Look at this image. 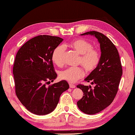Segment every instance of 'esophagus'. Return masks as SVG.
<instances>
[{"mask_svg":"<svg viewBox=\"0 0 135 135\" xmlns=\"http://www.w3.org/2000/svg\"><path fill=\"white\" fill-rule=\"evenodd\" d=\"M69 87H70V88L73 89V88H75V87H76V85L74 84H69Z\"/></svg>","mask_w":135,"mask_h":135,"instance_id":"esophagus-1","label":"esophagus"}]
</instances>
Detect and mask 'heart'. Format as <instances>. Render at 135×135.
Here are the masks:
<instances>
[{
    "label": "heart",
    "mask_w": 135,
    "mask_h": 135,
    "mask_svg": "<svg viewBox=\"0 0 135 135\" xmlns=\"http://www.w3.org/2000/svg\"><path fill=\"white\" fill-rule=\"evenodd\" d=\"M70 46L80 55L79 63L81 64L87 72L93 71L99 65L100 55L97 50L93 48L90 42L84 39H78L71 42ZM66 48L64 45L57 46L52 53V60L57 66L63 64ZM84 76V71L80 67H70L59 73V77L69 83H75Z\"/></svg>",
    "instance_id": "b5f03b06"
}]
</instances>
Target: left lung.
<instances>
[{
    "label": "left lung",
    "instance_id": "obj_1",
    "mask_svg": "<svg viewBox=\"0 0 135 135\" xmlns=\"http://www.w3.org/2000/svg\"><path fill=\"white\" fill-rule=\"evenodd\" d=\"M88 35L98 40L101 51L100 59L96 69L84 79L95 85L94 88H91V85H77L84 93L77 105L83 112L94 115L104 110L113 102L122 76V68L118 50L112 42L104 34L95 31L80 35Z\"/></svg>",
    "mask_w": 135,
    "mask_h": 135
}]
</instances>
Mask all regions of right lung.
<instances>
[{"instance_id": "add662e5", "label": "right lung", "mask_w": 135, "mask_h": 135, "mask_svg": "<svg viewBox=\"0 0 135 135\" xmlns=\"http://www.w3.org/2000/svg\"><path fill=\"white\" fill-rule=\"evenodd\" d=\"M62 41L57 36H35L26 42L15 56L13 68L15 93L23 105L35 115L52 112L61 94L69 87L64 80L46 85L57 78L52 53Z\"/></svg>"}]
</instances>
